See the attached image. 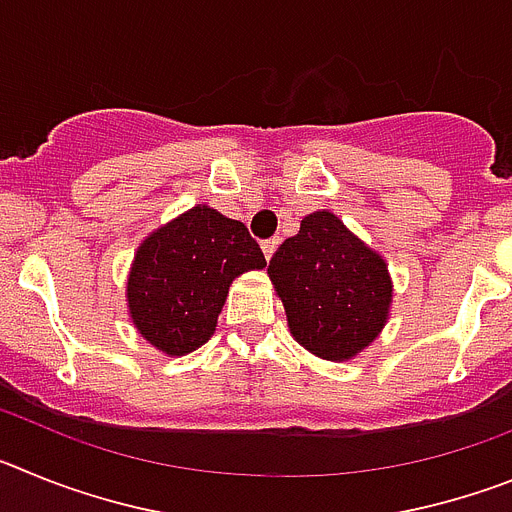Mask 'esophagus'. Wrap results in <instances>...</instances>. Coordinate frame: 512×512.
Segmentation results:
<instances>
[{
  "instance_id": "34e87169",
  "label": "esophagus",
  "mask_w": 512,
  "mask_h": 512,
  "mask_svg": "<svg viewBox=\"0 0 512 512\" xmlns=\"http://www.w3.org/2000/svg\"><path fill=\"white\" fill-rule=\"evenodd\" d=\"M277 246H279V238H269V241L261 243V251H264L266 261H271V256H274V251H277Z\"/></svg>"
}]
</instances>
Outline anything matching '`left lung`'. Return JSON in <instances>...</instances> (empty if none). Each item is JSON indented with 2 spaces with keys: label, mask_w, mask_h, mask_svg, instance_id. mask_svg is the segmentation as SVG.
Returning a JSON list of instances; mask_svg holds the SVG:
<instances>
[{
  "label": "left lung",
  "mask_w": 512,
  "mask_h": 512,
  "mask_svg": "<svg viewBox=\"0 0 512 512\" xmlns=\"http://www.w3.org/2000/svg\"><path fill=\"white\" fill-rule=\"evenodd\" d=\"M266 274L292 338L318 359H354L390 320L387 261L330 210L302 217L300 233L279 246Z\"/></svg>",
  "instance_id": "obj_1"
}]
</instances>
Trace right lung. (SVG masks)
Wrapping results in <instances>:
<instances>
[{
	"instance_id": "right-lung-1",
	"label": "right lung",
	"mask_w": 512,
	"mask_h": 512,
	"mask_svg": "<svg viewBox=\"0 0 512 512\" xmlns=\"http://www.w3.org/2000/svg\"><path fill=\"white\" fill-rule=\"evenodd\" d=\"M264 266L241 220L194 205L135 251L125 287L133 328L161 354H192L215 333L233 279Z\"/></svg>"
}]
</instances>
